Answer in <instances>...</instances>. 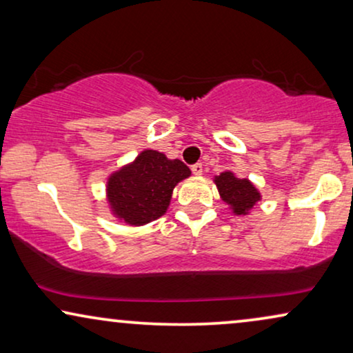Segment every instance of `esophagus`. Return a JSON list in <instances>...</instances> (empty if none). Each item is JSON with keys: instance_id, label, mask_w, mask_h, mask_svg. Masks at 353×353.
<instances>
[{"instance_id": "1", "label": "esophagus", "mask_w": 353, "mask_h": 353, "mask_svg": "<svg viewBox=\"0 0 353 353\" xmlns=\"http://www.w3.org/2000/svg\"><path fill=\"white\" fill-rule=\"evenodd\" d=\"M191 172L194 173V175H197V176L202 175V163H199V162L194 163V165L191 167Z\"/></svg>"}]
</instances>
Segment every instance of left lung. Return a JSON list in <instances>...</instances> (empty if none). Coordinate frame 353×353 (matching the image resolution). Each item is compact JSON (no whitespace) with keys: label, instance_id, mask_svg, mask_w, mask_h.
<instances>
[{"label":"left lung","instance_id":"1","mask_svg":"<svg viewBox=\"0 0 353 353\" xmlns=\"http://www.w3.org/2000/svg\"><path fill=\"white\" fill-rule=\"evenodd\" d=\"M221 201L233 210L234 215H248L249 210L262 199L257 188L248 178L234 176L233 172H223L215 176Z\"/></svg>","mask_w":353,"mask_h":353}]
</instances>
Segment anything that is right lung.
<instances>
[{
  "mask_svg": "<svg viewBox=\"0 0 353 353\" xmlns=\"http://www.w3.org/2000/svg\"><path fill=\"white\" fill-rule=\"evenodd\" d=\"M190 175L191 170L181 161L146 149L109 176L105 196L110 210L132 226L157 220L170 205L173 188Z\"/></svg>",
  "mask_w": 353,
  "mask_h": 353,
  "instance_id": "1",
  "label": "right lung"
}]
</instances>
